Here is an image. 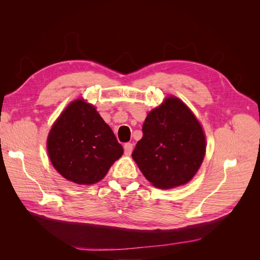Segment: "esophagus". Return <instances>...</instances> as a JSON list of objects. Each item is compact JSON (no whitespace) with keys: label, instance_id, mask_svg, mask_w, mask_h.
Here are the masks:
<instances>
[{"label":"esophagus","instance_id":"1","mask_svg":"<svg viewBox=\"0 0 260 260\" xmlns=\"http://www.w3.org/2000/svg\"><path fill=\"white\" fill-rule=\"evenodd\" d=\"M124 148V154L125 155H130L132 153V149H133V144L132 143H125L123 145Z\"/></svg>","mask_w":260,"mask_h":260}]
</instances>
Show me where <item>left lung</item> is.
<instances>
[{"instance_id":"obj_1","label":"left lung","mask_w":260,"mask_h":260,"mask_svg":"<svg viewBox=\"0 0 260 260\" xmlns=\"http://www.w3.org/2000/svg\"><path fill=\"white\" fill-rule=\"evenodd\" d=\"M132 158L155 187L184 185L202 166L206 136L201 122L182 100L175 95L148 112Z\"/></svg>"}]
</instances>
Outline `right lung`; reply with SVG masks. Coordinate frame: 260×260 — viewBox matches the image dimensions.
Returning <instances> with one entry per match:
<instances>
[{
    "instance_id": "add662e5",
    "label": "right lung",
    "mask_w": 260,
    "mask_h": 260,
    "mask_svg": "<svg viewBox=\"0 0 260 260\" xmlns=\"http://www.w3.org/2000/svg\"><path fill=\"white\" fill-rule=\"evenodd\" d=\"M46 149L55 170L81 185L100 182L123 154L96 107L82 98L70 102L54 121Z\"/></svg>"
}]
</instances>
